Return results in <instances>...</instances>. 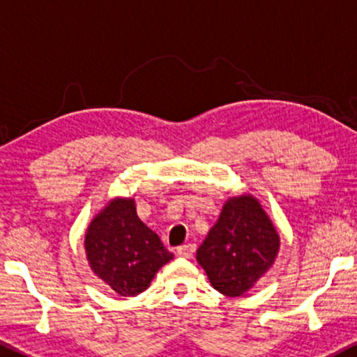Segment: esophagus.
I'll return each instance as SVG.
<instances>
[{
  "instance_id": "34e87169",
  "label": "esophagus",
  "mask_w": 357,
  "mask_h": 357,
  "mask_svg": "<svg viewBox=\"0 0 357 357\" xmlns=\"http://www.w3.org/2000/svg\"><path fill=\"white\" fill-rule=\"evenodd\" d=\"M195 252H196V245L195 243L181 245V247H178V250H176V253H178V255L183 257V258H191L192 255H195Z\"/></svg>"
}]
</instances>
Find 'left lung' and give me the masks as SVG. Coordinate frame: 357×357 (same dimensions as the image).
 Listing matches in <instances>:
<instances>
[{"mask_svg": "<svg viewBox=\"0 0 357 357\" xmlns=\"http://www.w3.org/2000/svg\"><path fill=\"white\" fill-rule=\"evenodd\" d=\"M278 245L267 213L253 196L243 195L225 203L196 258L218 292L238 297L272 267Z\"/></svg>", "mask_w": 357, "mask_h": 357, "instance_id": "obj_1", "label": "left lung"}]
</instances>
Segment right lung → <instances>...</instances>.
Returning a JSON list of instances; mask_svg holds the SVG:
<instances>
[{
    "label": "right lung",
    "instance_id": "right-lung-1",
    "mask_svg": "<svg viewBox=\"0 0 357 357\" xmlns=\"http://www.w3.org/2000/svg\"><path fill=\"white\" fill-rule=\"evenodd\" d=\"M90 268L119 296H137L173 258L155 233L139 220L134 199H114L85 235Z\"/></svg>",
    "mask_w": 357,
    "mask_h": 357
}]
</instances>
